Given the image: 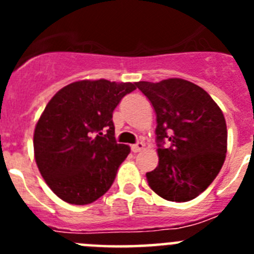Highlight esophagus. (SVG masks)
I'll use <instances>...</instances> for the list:
<instances>
[{
	"label": "esophagus",
	"mask_w": 254,
	"mask_h": 254,
	"mask_svg": "<svg viewBox=\"0 0 254 254\" xmlns=\"http://www.w3.org/2000/svg\"><path fill=\"white\" fill-rule=\"evenodd\" d=\"M131 149L133 152H140L145 149V145H143L142 142H137V143H134V145H132Z\"/></svg>",
	"instance_id": "1"
}]
</instances>
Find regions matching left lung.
Wrapping results in <instances>:
<instances>
[{
	"label": "left lung",
	"mask_w": 254,
	"mask_h": 254,
	"mask_svg": "<svg viewBox=\"0 0 254 254\" xmlns=\"http://www.w3.org/2000/svg\"><path fill=\"white\" fill-rule=\"evenodd\" d=\"M136 86L156 114L158 167L146 173L150 188L161 198L187 202L212 183L223 167L228 149L224 114L202 87L183 78ZM164 139L171 146L164 149Z\"/></svg>",
	"instance_id": "left-lung-1"
}]
</instances>
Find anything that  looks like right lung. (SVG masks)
I'll return each mask as SVG.
<instances>
[{"instance_id":"obj_1","label":"right lung","mask_w":254,"mask_h":254,"mask_svg":"<svg viewBox=\"0 0 254 254\" xmlns=\"http://www.w3.org/2000/svg\"><path fill=\"white\" fill-rule=\"evenodd\" d=\"M137 82L80 80L48 102L34 129V158L56 196L89 205L113 185L128 145L117 143L113 111Z\"/></svg>"}]
</instances>
